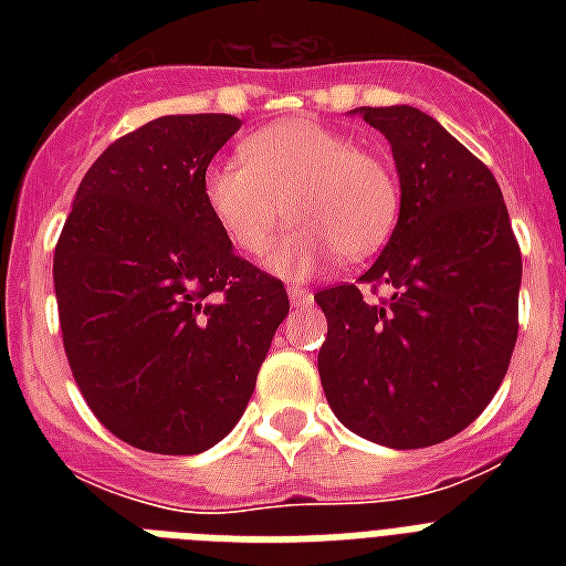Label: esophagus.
<instances>
[{"instance_id":"34e87169","label":"esophagus","mask_w":566,"mask_h":566,"mask_svg":"<svg viewBox=\"0 0 566 566\" xmlns=\"http://www.w3.org/2000/svg\"><path fill=\"white\" fill-rule=\"evenodd\" d=\"M287 293H291L293 308H305V305H311V300H314L308 287H291V291H287Z\"/></svg>"}]
</instances>
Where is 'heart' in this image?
<instances>
[{"instance_id":"1","label":"heart","mask_w":566,"mask_h":566,"mask_svg":"<svg viewBox=\"0 0 566 566\" xmlns=\"http://www.w3.org/2000/svg\"><path fill=\"white\" fill-rule=\"evenodd\" d=\"M240 161H213L202 196L240 255L264 258L287 231L273 264L284 275L314 273L332 252L361 261L385 247L399 220L394 167L317 119L291 117L243 137Z\"/></svg>"}]
</instances>
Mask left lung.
Segmentation results:
<instances>
[{"label": "left lung", "mask_w": 566, "mask_h": 566, "mask_svg": "<svg viewBox=\"0 0 566 566\" xmlns=\"http://www.w3.org/2000/svg\"><path fill=\"white\" fill-rule=\"evenodd\" d=\"M390 144L402 205L358 284L314 296L337 420L394 449L434 447L488 408L517 344L523 258L493 172L411 105L358 108ZM387 297L367 301L363 287Z\"/></svg>", "instance_id": "obj_1"}]
</instances>
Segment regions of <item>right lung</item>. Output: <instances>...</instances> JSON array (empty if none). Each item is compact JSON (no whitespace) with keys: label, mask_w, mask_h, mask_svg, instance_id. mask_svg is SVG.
Returning <instances> with one entry per match:
<instances>
[{"label":"right lung","mask_w":566,"mask_h":566,"mask_svg":"<svg viewBox=\"0 0 566 566\" xmlns=\"http://www.w3.org/2000/svg\"><path fill=\"white\" fill-rule=\"evenodd\" d=\"M240 128L172 114L84 172L55 247L64 353L84 402L128 447L196 455L247 411L287 291L213 222L202 176Z\"/></svg>","instance_id":"obj_1"}]
</instances>
